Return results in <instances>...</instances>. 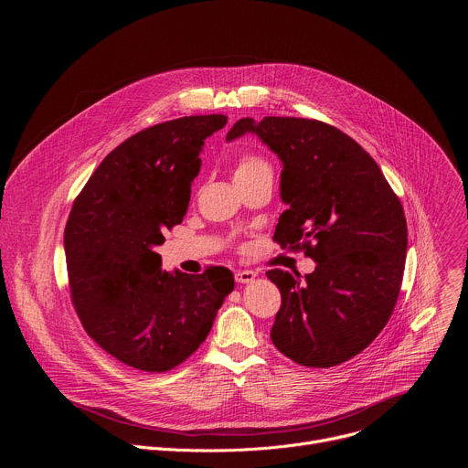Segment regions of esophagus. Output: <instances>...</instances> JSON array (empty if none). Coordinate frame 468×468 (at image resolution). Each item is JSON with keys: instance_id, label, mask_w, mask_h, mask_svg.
<instances>
[{"instance_id": "1", "label": "esophagus", "mask_w": 468, "mask_h": 468, "mask_svg": "<svg viewBox=\"0 0 468 468\" xmlns=\"http://www.w3.org/2000/svg\"><path fill=\"white\" fill-rule=\"evenodd\" d=\"M255 276H257V272H253V271H237L235 280L239 283H250V282L255 280Z\"/></svg>"}]
</instances>
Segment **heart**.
Here are the masks:
<instances>
[{"label":"heart","instance_id":"b5f03b06","mask_svg":"<svg viewBox=\"0 0 468 468\" xmlns=\"http://www.w3.org/2000/svg\"><path fill=\"white\" fill-rule=\"evenodd\" d=\"M261 176H272L271 165L257 155H244L237 161L233 179L235 181H246Z\"/></svg>","mask_w":468,"mask_h":468}]
</instances>
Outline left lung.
Listing matches in <instances>:
<instances>
[{"mask_svg":"<svg viewBox=\"0 0 468 468\" xmlns=\"http://www.w3.org/2000/svg\"><path fill=\"white\" fill-rule=\"evenodd\" d=\"M244 133H255L283 163L289 209L274 240L316 261L303 282L280 269L266 272L282 292L272 343L303 367L341 365L392 314L408 251L404 207L376 161L337 127L294 116L240 118L226 141Z\"/></svg>","mask_w":468,"mask_h":468,"instance_id":"left-lung-1","label":"left lung"}]
</instances>
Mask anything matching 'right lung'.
<instances>
[{"label": "right lung", "mask_w": 468, "mask_h": 468, "mask_svg": "<svg viewBox=\"0 0 468 468\" xmlns=\"http://www.w3.org/2000/svg\"><path fill=\"white\" fill-rule=\"evenodd\" d=\"M224 114L143 129L90 176L64 229L76 313L94 343L144 372H166L206 341L235 280L224 266L190 276L161 271L166 229L183 222L204 141Z\"/></svg>", "instance_id": "1"}]
</instances>
